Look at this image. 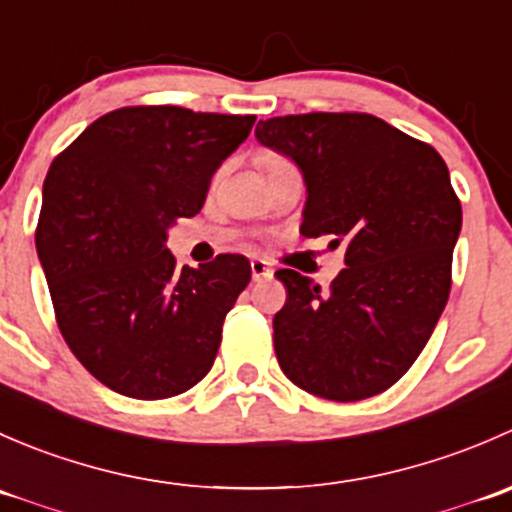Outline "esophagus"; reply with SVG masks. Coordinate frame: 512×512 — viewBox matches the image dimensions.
Here are the masks:
<instances>
[{
	"instance_id": "obj_1",
	"label": "esophagus",
	"mask_w": 512,
	"mask_h": 512,
	"mask_svg": "<svg viewBox=\"0 0 512 512\" xmlns=\"http://www.w3.org/2000/svg\"><path fill=\"white\" fill-rule=\"evenodd\" d=\"M250 270H252V280H255V282L270 280V277L275 275V270L270 267V262L260 260V257H255V260L250 262Z\"/></svg>"
}]
</instances>
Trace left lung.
<instances>
[{"label":"left lung","mask_w":512,"mask_h":512,"mask_svg":"<svg viewBox=\"0 0 512 512\" xmlns=\"http://www.w3.org/2000/svg\"><path fill=\"white\" fill-rule=\"evenodd\" d=\"M255 136L302 170L299 232L347 247L329 289L277 272L287 287L272 322L277 361L322 399L381 394L423 352L451 292L463 215L446 163L369 113L277 116L257 123Z\"/></svg>","instance_id":"left-lung-1"}]
</instances>
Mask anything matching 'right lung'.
I'll use <instances>...</instances> for the list:
<instances>
[{"mask_svg":"<svg viewBox=\"0 0 512 512\" xmlns=\"http://www.w3.org/2000/svg\"><path fill=\"white\" fill-rule=\"evenodd\" d=\"M255 116L128 106L91 123L44 180L36 252L76 359L131 399H170L213 366L250 282L242 255L178 267L168 227L200 213Z\"/></svg>","mask_w":512,"mask_h":512,"instance_id":"right-lung-1","label":"right lung"}]
</instances>
